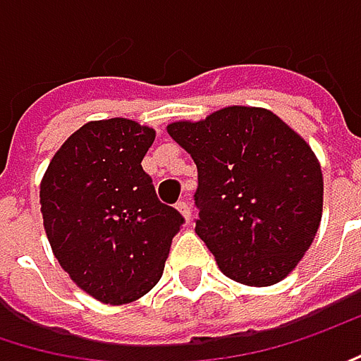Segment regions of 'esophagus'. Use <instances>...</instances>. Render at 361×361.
<instances>
[{"label":"esophagus","instance_id":"obj_1","mask_svg":"<svg viewBox=\"0 0 361 361\" xmlns=\"http://www.w3.org/2000/svg\"><path fill=\"white\" fill-rule=\"evenodd\" d=\"M176 209H178V214L185 218V221H189V219H191V207H189V203H187V201H178V203H176Z\"/></svg>","mask_w":361,"mask_h":361}]
</instances>
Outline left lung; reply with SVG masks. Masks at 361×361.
Segmentation results:
<instances>
[{"label":"left lung","mask_w":361,"mask_h":361,"mask_svg":"<svg viewBox=\"0 0 361 361\" xmlns=\"http://www.w3.org/2000/svg\"><path fill=\"white\" fill-rule=\"evenodd\" d=\"M166 131L197 164L195 232L221 273L252 288L288 277L322 218L321 164L304 137L259 106H226Z\"/></svg>","instance_id":"obj_1"}]
</instances>
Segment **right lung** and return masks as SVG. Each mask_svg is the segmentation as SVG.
Listing matches in <instances>:
<instances>
[{"label": "right lung", "mask_w": 361, "mask_h": 361, "mask_svg": "<svg viewBox=\"0 0 361 361\" xmlns=\"http://www.w3.org/2000/svg\"><path fill=\"white\" fill-rule=\"evenodd\" d=\"M156 140L131 118L82 125L40 180L42 226L73 283L104 304H129L162 277L183 216L158 201L143 156Z\"/></svg>", "instance_id": "1"}]
</instances>
